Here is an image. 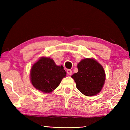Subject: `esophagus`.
I'll use <instances>...</instances> for the list:
<instances>
[{
  "instance_id": "1",
  "label": "esophagus",
  "mask_w": 130,
  "mask_h": 130,
  "mask_svg": "<svg viewBox=\"0 0 130 130\" xmlns=\"http://www.w3.org/2000/svg\"><path fill=\"white\" fill-rule=\"evenodd\" d=\"M67 74H68V75L71 76L72 74V71L71 70H68L67 71Z\"/></svg>"
}]
</instances>
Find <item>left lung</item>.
<instances>
[{
	"label": "left lung",
	"instance_id": "obj_1",
	"mask_svg": "<svg viewBox=\"0 0 130 130\" xmlns=\"http://www.w3.org/2000/svg\"><path fill=\"white\" fill-rule=\"evenodd\" d=\"M78 71L72 76L79 91L88 96L99 93L105 80L104 70L93 58H86L78 63Z\"/></svg>",
	"mask_w": 130,
	"mask_h": 130
}]
</instances>
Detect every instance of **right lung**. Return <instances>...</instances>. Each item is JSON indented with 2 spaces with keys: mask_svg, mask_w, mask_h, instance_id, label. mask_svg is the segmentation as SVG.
Segmentation results:
<instances>
[{
  "mask_svg": "<svg viewBox=\"0 0 130 130\" xmlns=\"http://www.w3.org/2000/svg\"><path fill=\"white\" fill-rule=\"evenodd\" d=\"M66 74L62 66L56 65L50 58L42 57L31 68V81L36 89L44 93H50L58 87Z\"/></svg>",
  "mask_w": 130,
  "mask_h": 130,
  "instance_id": "right-lung-1",
  "label": "right lung"
}]
</instances>
